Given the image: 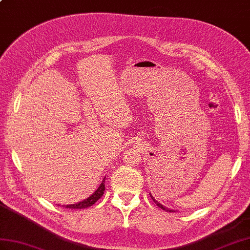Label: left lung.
<instances>
[{
  "label": "left lung",
  "mask_w": 250,
  "mask_h": 250,
  "mask_svg": "<svg viewBox=\"0 0 250 250\" xmlns=\"http://www.w3.org/2000/svg\"><path fill=\"white\" fill-rule=\"evenodd\" d=\"M149 195H150V194H149ZM150 197H151V199H153V200H154V202H155V204H156V205H157L158 207H159V208H161L162 210H164V211H168V212H175L174 210H169V209H167V208H166V207H163V206H162L161 204H159V203H158V202H157V200H155V198H154L153 196H151V195H150Z\"/></svg>",
  "instance_id": "left-lung-1"
}]
</instances>
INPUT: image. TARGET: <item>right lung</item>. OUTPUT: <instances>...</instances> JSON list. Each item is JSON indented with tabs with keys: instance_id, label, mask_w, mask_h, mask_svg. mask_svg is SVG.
<instances>
[{
	"instance_id": "right-lung-1",
	"label": "right lung",
	"mask_w": 250,
	"mask_h": 250,
	"mask_svg": "<svg viewBox=\"0 0 250 250\" xmlns=\"http://www.w3.org/2000/svg\"><path fill=\"white\" fill-rule=\"evenodd\" d=\"M104 191H105V178H104V180H103V182L101 184V186L99 187V188H97V190L90 197L83 200V202H81V203L65 206V208H69V209H86V208H88V207H91L92 205H94L97 202V200H99L103 196Z\"/></svg>"
}]
</instances>
